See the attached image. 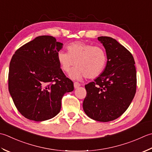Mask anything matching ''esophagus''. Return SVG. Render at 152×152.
<instances>
[{
	"label": "esophagus",
	"instance_id": "1",
	"mask_svg": "<svg viewBox=\"0 0 152 152\" xmlns=\"http://www.w3.org/2000/svg\"><path fill=\"white\" fill-rule=\"evenodd\" d=\"M74 88H79V86H80V83H79L78 82H75L74 83Z\"/></svg>",
	"mask_w": 152,
	"mask_h": 152
}]
</instances>
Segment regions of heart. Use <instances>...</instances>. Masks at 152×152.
<instances>
[{"instance_id":"b5f03b06","label":"heart","mask_w":152,"mask_h":152,"mask_svg":"<svg viewBox=\"0 0 152 152\" xmlns=\"http://www.w3.org/2000/svg\"><path fill=\"white\" fill-rule=\"evenodd\" d=\"M67 52L60 51L57 59L61 69L64 72H69L71 78L80 79L83 77L93 79L100 75L106 67L107 54L100 46H92L84 42L77 41L67 46Z\"/></svg>"}]
</instances>
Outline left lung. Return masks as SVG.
<instances>
[{
  "label": "left lung",
  "instance_id": "obj_1",
  "mask_svg": "<svg viewBox=\"0 0 152 152\" xmlns=\"http://www.w3.org/2000/svg\"><path fill=\"white\" fill-rule=\"evenodd\" d=\"M98 40L106 49L107 64L94 82L85 85L83 107L90 118L108 122L120 117L131 104L137 89L134 58L127 49L110 37Z\"/></svg>",
  "mask_w": 152,
  "mask_h": 152
}]
</instances>
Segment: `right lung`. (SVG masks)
I'll list each match as a JSON object with an SVG mask.
<instances>
[{
    "instance_id": "1",
    "label": "right lung",
    "mask_w": 152,
    "mask_h": 152,
    "mask_svg": "<svg viewBox=\"0 0 152 152\" xmlns=\"http://www.w3.org/2000/svg\"><path fill=\"white\" fill-rule=\"evenodd\" d=\"M62 47L53 37L39 36L12 56L8 90L26 118L35 121L53 118L60 111L64 94L73 91V83L64 75L57 59Z\"/></svg>"
}]
</instances>
